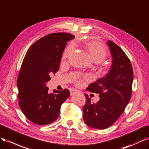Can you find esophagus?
Listing matches in <instances>:
<instances>
[{
    "mask_svg": "<svg viewBox=\"0 0 149 149\" xmlns=\"http://www.w3.org/2000/svg\"><path fill=\"white\" fill-rule=\"evenodd\" d=\"M76 92H77V90L76 89L72 88V89H70V93L71 96L74 95Z\"/></svg>",
    "mask_w": 149,
    "mask_h": 149,
    "instance_id": "obj_1",
    "label": "esophagus"
}]
</instances>
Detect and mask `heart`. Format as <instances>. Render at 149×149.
<instances>
[{"instance_id":"1","label":"heart","mask_w":149,"mask_h":149,"mask_svg":"<svg viewBox=\"0 0 149 149\" xmlns=\"http://www.w3.org/2000/svg\"><path fill=\"white\" fill-rule=\"evenodd\" d=\"M85 48L88 52L91 59L95 62L99 63V62L104 61L107 56V51L105 47L100 43L93 41L87 43L85 45ZM73 47L69 46L67 48L63 54H62V59H65L70 57L72 52Z\"/></svg>"}]
</instances>
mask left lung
Instances as JSON below:
<instances>
[{"instance_id": "8db88e82", "label": "left lung", "mask_w": 149, "mask_h": 149, "mask_svg": "<svg viewBox=\"0 0 149 149\" xmlns=\"http://www.w3.org/2000/svg\"><path fill=\"white\" fill-rule=\"evenodd\" d=\"M107 44L112 56V65L104 77L90 84L88 91L97 93V103H91L87 94L83 108V119L87 125L97 129L111 126L123 114L131 98L133 70L123 50L111 41Z\"/></svg>"}]
</instances>
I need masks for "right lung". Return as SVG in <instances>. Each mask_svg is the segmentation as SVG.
<instances>
[{"mask_svg": "<svg viewBox=\"0 0 149 149\" xmlns=\"http://www.w3.org/2000/svg\"><path fill=\"white\" fill-rule=\"evenodd\" d=\"M74 37L68 33L47 35L33 44L24 57L17 79L18 104L25 116L38 125L55 121L61 104L69 97L68 89L49 93L46 83L51 74L59 70L67 42Z\"/></svg>", "mask_w": 149, "mask_h": 149, "instance_id": "1", "label": "right lung"}]
</instances>
